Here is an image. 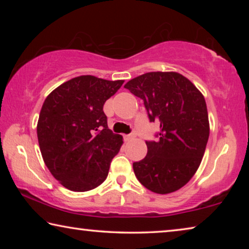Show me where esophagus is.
Segmentation results:
<instances>
[{
	"mask_svg": "<svg viewBox=\"0 0 249 249\" xmlns=\"http://www.w3.org/2000/svg\"><path fill=\"white\" fill-rule=\"evenodd\" d=\"M135 137V134H129V135H124V140L126 142H128L130 140H133V138Z\"/></svg>",
	"mask_w": 249,
	"mask_h": 249,
	"instance_id": "esophagus-1",
	"label": "esophagus"
}]
</instances>
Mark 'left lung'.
Here are the masks:
<instances>
[{
	"label": "left lung",
	"instance_id": "left-lung-1",
	"mask_svg": "<svg viewBox=\"0 0 249 249\" xmlns=\"http://www.w3.org/2000/svg\"><path fill=\"white\" fill-rule=\"evenodd\" d=\"M124 88L144 101L149 121L160 124L158 140L146 141V157L133 163L135 176L159 195L179 190L196 174L208 144L204 96L178 72H147Z\"/></svg>",
	"mask_w": 249,
	"mask_h": 249
}]
</instances>
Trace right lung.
I'll return each mask as SVG.
<instances>
[{"mask_svg": "<svg viewBox=\"0 0 249 249\" xmlns=\"http://www.w3.org/2000/svg\"><path fill=\"white\" fill-rule=\"evenodd\" d=\"M123 83L80 75L45 100L37 124L40 153L52 175L71 191L92 190L107 179L123 137L108 129L103 105Z\"/></svg>", "mask_w": 249, "mask_h": 249, "instance_id": "obj_1", "label": "right lung"}]
</instances>
